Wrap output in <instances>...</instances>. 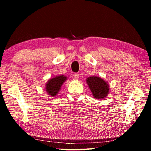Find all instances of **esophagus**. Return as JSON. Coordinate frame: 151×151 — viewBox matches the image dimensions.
Listing matches in <instances>:
<instances>
[{
  "label": "esophagus",
  "instance_id": "1",
  "mask_svg": "<svg viewBox=\"0 0 151 151\" xmlns=\"http://www.w3.org/2000/svg\"><path fill=\"white\" fill-rule=\"evenodd\" d=\"M74 77H75V78L76 79V80H78V78H79V75L77 73H75L74 74Z\"/></svg>",
  "mask_w": 151,
  "mask_h": 151
}]
</instances>
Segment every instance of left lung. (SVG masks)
Returning <instances> with one entry per match:
<instances>
[{"label": "left lung", "mask_w": 151, "mask_h": 151, "mask_svg": "<svg viewBox=\"0 0 151 151\" xmlns=\"http://www.w3.org/2000/svg\"><path fill=\"white\" fill-rule=\"evenodd\" d=\"M86 82L95 99H103L109 95L110 86L103 78L91 76L87 77Z\"/></svg>", "instance_id": "obj_1"}]
</instances>
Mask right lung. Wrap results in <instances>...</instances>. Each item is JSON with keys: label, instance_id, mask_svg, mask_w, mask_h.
I'll return each mask as SVG.
<instances>
[{"label": "right lung", "instance_id": "1", "mask_svg": "<svg viewBox=\"0 0 151 151\" xmlns=\"http://www.w3.org/2000/svg\"><path fill=\"white\" fill-rule=\"evenodd\" d=\"M67 78L65 75H59L48 79L45 86L47 93L51 97H55L59 93L61 86Z\"/></svg>", "mask_w": 151, "mask_h": 151}]
</instances>
